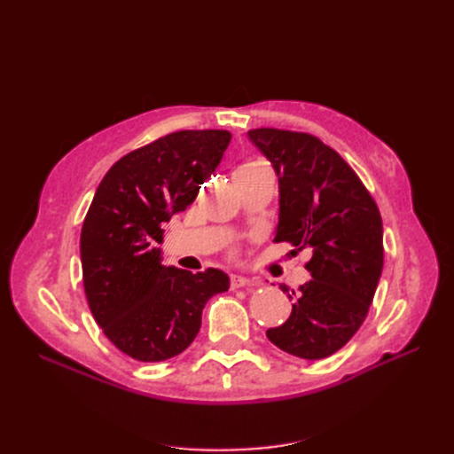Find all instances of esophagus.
I'll use <instances>...</instances> for the list:
<instances>
[{
	"label": "esophagus",
	"mask_w": 454,
	"mask_h": 454,
	"mask_svg": "<svg viewBox=\"0 0 454 454\" xmlns=\"http://www.w3.org/2000/svg\"><path fill=\"white\" fill-rule=\"evenodd\" d=\"M229 286L232 287V290H237V287H252L255 284L250 278L240 277V274H231V277H229Z\"/></svg>",
	"instance_id": "obj_1"
}]
</instances>
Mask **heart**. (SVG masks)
Returning <instances> with one entry per match:
<instances>
[{
    "instance_id": "heart-1",
    "label": "heart",
    "mask_w": 454,
    "mask_h": 454,
    "mask_svg": "<svg viewBox=\"0 0 454 454\" xmlns=\"http://www.w3.org/2000/svg\"><path fill=\"white\" fill-rule=\"evenodd\" d=\"M257 168H261L259 162H255V160H246V162L239 164V167L235 168V176L248 174V172H254V170H257Z\"/></svg>"
}]
</instances>
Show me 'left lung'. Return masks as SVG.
I'll return each instance as SVG.
<instances>
[{
  "label": "left lung",
  "instance_id": "left-lung-1",
  "mask_svg": "<svg viewBox=\"0 0 454 454\" xmlns=\"http://www.w3.org/2000/svg\"><path fill=\"white\" fill-rule=\"evenodd\" d=\"M250 140L270 159L280 185L274 242L310 248L307 284L292 292V314L267 329L280 350L322 360L364 324L382 272V219L365 185L335 149L307 132L254 129Z\"/></svg>",
  "mask_w": 454,
  "mask_h": 454
}]
</instances>
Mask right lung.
Returning <instances> with one entry per match:
<instances>
[{
    "instance_id": "right-lung-1",
    "label": "right lung",
    "mask_w": 454,
    "mask_h": 454,
    "mask_svg": "<svg viewBox=\"0 0 454 454\" xmlns=\"http://www.w3.org/2000/svg\"><path fill=\"white\" fill-rule=\"evenodd\" d=\"M231 142L227 130H177L130 151L107 170L81 229L83 286L96 324L138 362L184 352L202 309L229 290L223 270L160 265L164 222L195 200Z\"/></svg>"
}]
</instances>
